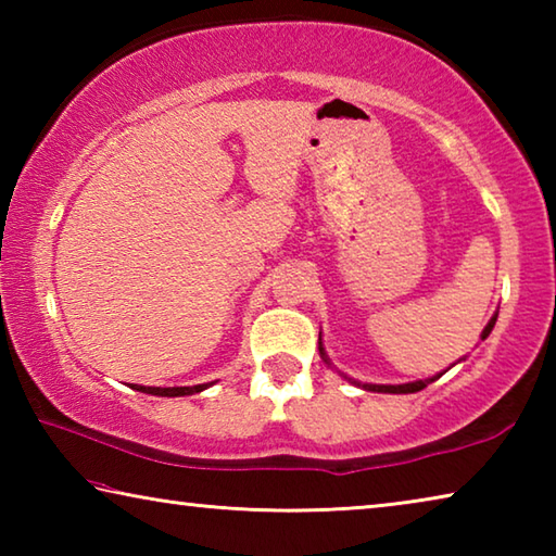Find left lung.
Listing matches in <instances>:
<instances>
[{
	"instance_id": "left-lung-1",
	"label": "left lung",
	"mask_w": 556,
	"mask_h": 556,
	"mask_svg": "<svg viewBox=\"0 0 556 556\" xmlns=\"http://www.w3.org/2000/svg\"><path fill=\"white\" fill-rule=\"evenodd\" d=\"M495 318H497V314L491 318V321H488V326L483 328V333H481V341H485L488 338V333L493 331V326H495ZM318 341H321V338H318ZM318 351H321V357L324 361L328 363V357H326V353H324V348H321V343H318ZM437 378H429V380H417V382H407V384H363L365 390H370V392H392V394H409V392H419V390H425L429 382H434Z\"/></svg>"
}]
</instances>
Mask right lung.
<instances>
[{
	"mask_svg": "<svg viewBox=\"0 0 556 556\" xmlns=\"http://www.w3.org/2000/svg\"><path fill=\"white\" fill-rule=\"evenodd\" d=\"M137 392H147V394H159V397H184V394H195L211 384H193V388H147V384H131Z\"/></svg>",
	"mask_w": 556,
	"mask_h": 556,
	"instance_id": "obj_1",
	"label": "right lung"
}]
</instances>
